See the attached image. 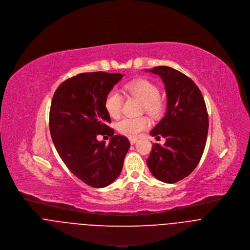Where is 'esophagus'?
I'll list each match as a JSON object with an SVG mask.
<instances>
[{
	"label": "esophagus",
	"instance_id": "esophagus-1",
	"mask_svg": "<svg viewBox=\"0 0 250 250\" xmlns=\"http://www.w3.org/2000/svg\"><path fill=\"white\" fill-rule=\"evenodd\" d=\"M129 142H130L131 145H134L137 142V139L136 138H129Z\"/></svg>",
	"mask_w": 250,
	"mask_h": 250
}]
</instances>
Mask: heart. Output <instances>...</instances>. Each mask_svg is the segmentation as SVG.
<instances>
[{
    "label": "heart",
    "instance_id": "b5f03b06",
    "mask_svg": "<svg viewBox=\"0 0 250 250\" xmlns=\"http://www.w3.org/2000/svg\"><path fill=\"white\" fill-rule=\"evenodd\" d=\"M124 90L131 97L137 98L143 101V110L151 117H158L164 109V101L159 96L158 87L150 80L139 78L132 80L125 85ZM124 97L116 89L111 90L104 100V107L108 115L113 119L121 117L123 112ZM150 121L149 118L128 117L123 119L117 125V129L120 133L128 137H137L142 131L149 128Z\"/></svg>",
    "mask_w": 250,
    "mask_h": 250
}]
</instances>
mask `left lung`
<instances>
[{
    "instance_id": "left-lung-1",
    "label": "left lung",
    "mask_w": 250,
    "mask_h": 250,
    "mask_svg": "<svg viewBox=\"0 0 250 250\" xmlns=\"http://www.w3.org/2000/svg\"><path fill=\"white\" fill-rule=\"evenodd\" d=\"M147 71L160 76L167 95L165 116L150 131L166 142L152 145L147 164L157 180L175 184L188 177L202 157L208 128L207 107L199 88L184 73L169 66Z\"/></svg>"
}]
</instances>
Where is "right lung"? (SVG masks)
<instances>
[{
    "instance_id": "1",
    "label": "right lung",
    "mask_w": 250,
    "mask_h": 250,
    "mask_svg": "<svg viewBox=\"0 0 250 250\" xmlns=\"http://www.w3.org/2000/svg\"><path fill=\"white\" fill-rule=\"evenodd\" d=\"M123 78L120 73L86 72L62 82L56 90L49 113L51 137L60 157L70 172L86 185L105 188L121 174L130 147L126 137L114 129L104 100ZM112 136L110 143L98 135Z\"/></svg>"
}]
</instances>
